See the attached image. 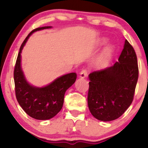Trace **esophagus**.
Segmentation results:
<instances>
[{
    "mask_svg": "<svg viewBox=\"0 0 148 148\" xmlns=\"http://www.w3.org/2000/svg\"><path fill=\"white\" fill-rule=\"evenodd\" d=\"M88 73V72L87 69H83V70L81 72V73H80V77L82 78V79H84V78L86 77V76H87Z\"/></svg>",
    "mask_w": 148,
    "mask_h": 148,
    "instance_id": "esophagus-1",
    "label": "esophagus"
}]
</instances>
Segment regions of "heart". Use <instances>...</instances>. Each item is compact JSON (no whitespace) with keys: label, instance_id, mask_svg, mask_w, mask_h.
I'll return each instance as SVG.
<instances>
[{"label":"heart","instance_id":"obj_1","mask_svg":"<svg viewBox=\"0 0 148 148\" xmlns=\"http://www.w3.org/2000/svg\"><path fill=\"white\" fill-rule=\"evenodd\" d=\"M111 55V49L108 48L105 49L103 52L100 56L99 59H98V64L99 66H103L110 60Z\"/></svg>","mask_w":148,"mask_h":148}]
</instances>
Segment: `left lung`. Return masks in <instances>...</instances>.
Instances as JSON below:
<instances>
[{"label": "left lung", "instance_id": "obj_1", "mask_svg": "<svg viewBox=\"0 0 148 148\" xmlns=\"http://www.w3.org/2000/svg\"><path fill=\"white\" fill-rule=\"evenodd\" d=\"M138 78L136 54L126 40L118 62L90 74L88 104L91 114L101 121L120 118L133 101Z\"/></svg>", "mask_w": 148, "mask_h": 148}]
</instances>
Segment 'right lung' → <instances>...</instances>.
Segmentation results:
<instances>
[{"instance_id": "add662e5", "label": "right lung", "mask_w": 148, "mask_h": 148, "mask_svg": "<svg viewBox=\"0 0 148 148\" xmlns=\"http://www.w3.org/2000/svg\"><path fill=\"white\" fill-rule=\"evenodd\" d=\"M50 28L51 27H40L28 34L20 47L14 69L15 95L18 103L27 114L37 120H49L58 114L63 105L64 93L76 79V73H69L40 88L31 86L25 81L21 68L22 49L32 33Z\"/></svg>"}]
</instances>
